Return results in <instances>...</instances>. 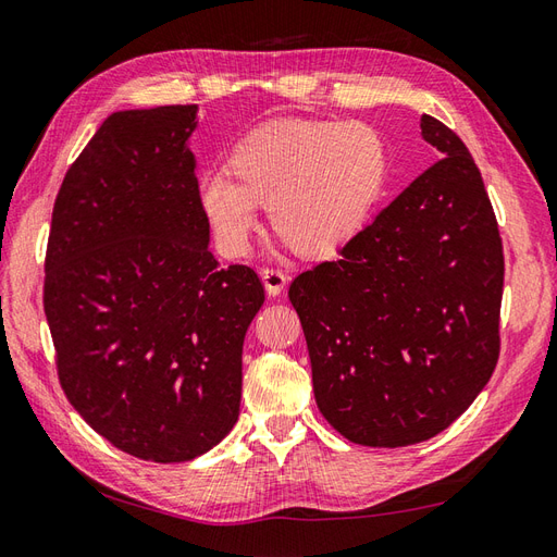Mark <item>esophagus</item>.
<instances>
[{
	"label": "esophagus",
	"mask_w": 557,
	"mask_h": 557,
	"mask_svg": "<svg viewBox=\"0 0 557 557\" xmlns=\"http://www.w3.org/2000/svg\"><path fill=\"white\" fill-rule=\"evenodd\" d=\"M261 277H263V284H265V289H268L270 296L282 294V289L287 287V280H289L282 268H263Z\"/></svg>",
	"instance_id": "34e87169"
}]
</instances>
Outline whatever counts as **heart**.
Returning <instances> with one entry per match:
<instances>
[{"label": "heart", "instance_id": "1", "mask_svg": "<svg viewBox=\"0 0 557 557\" xmlns=\"http://www.w3.org/2000/svg\"><path fill=\"white\" fill-rule=\"evenodd\" d=\"M386 164L383 138L364 122H277L242 138L231 171H207L197 197L227 253L249 251L259 202L298 251L324 253L360 231Z\"/></svg>", "mask_w": 557, "mask_h": 557}]
</instances>
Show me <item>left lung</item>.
Returning <instances> with one entry per match:
<instances>
[{
	"instance_id": "8db88e82",
	"label": "left lung",
	"mask_w": 557,
	"mask_h": 557,
	"mask_svg": "<svg viewBox=\"0 0 557 557\" xmlns=\"http://www.w3.org/2000/svg\"><path fill=\"white\" fill-rule=\"evenodd\" d=\"M442 160L350 237L336 261L298 275L322 417L355 445L407 447L449 428L498 362L504 245L463 140L421 117Z\"/></svg>"
}]
</instances>
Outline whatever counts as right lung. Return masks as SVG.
I'll list each match as a JSON object with an SVG mask.
<instances>
[{"instance_id":"add662e5","label":"right lung","mask_w":557,"mask_h":557,"mask_svg":"<svg viewBox=\"0 0 557 557\" xmlns=\"http://www.w3.org/2000/svg\"><path fill=\"white\" fill-rule=\"evenodd\" d=\"M195 115H110L55 195L45 259L65 397L112 447L154 463L190 461L231 433L242 344L265 301L253 268H221L207 247Z\"/></svg>"}]
</instances>
